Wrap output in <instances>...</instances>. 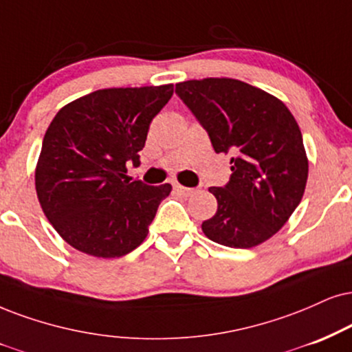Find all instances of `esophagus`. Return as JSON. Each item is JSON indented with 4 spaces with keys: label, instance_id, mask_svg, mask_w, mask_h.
Wrapping results in <instances>:
<instances>
[{
    "label": "esophagus",
    "instance_id": "34e87169",
    "mask_svg": "<svg viewBox=\"0 0 352 352\" xmlns=\"http://www.w3.org/2000/svg\"><path fill=\"white\" fill-rule=\"evenodd\" d=\"M175 189H176V192L179 194V196H184V197H189V196H192V194H196V189L184 188V186H181V184H176Z\"/></svg>",
    "mask_w": 352,
    "mask_h": 352
}]
</instances>
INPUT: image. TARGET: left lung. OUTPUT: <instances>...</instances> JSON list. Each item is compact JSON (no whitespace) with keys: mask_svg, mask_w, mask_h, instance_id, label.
<instances>
[{"mask_svg":"<svg viewBox=\"0 0 352 352\" xmlns=\"http://www.w3.org/2000/svg\"><path fill=\"white\" fill-rule=\"evenodd\" d=\"M177 96L209 133L215 153L232 155V177L210 188L215 215L202 223L209 240L253 248L274 236L300 204L309 177L302 132L280 99L233 78L176 85Z\"/></svg>","mask_w":352,"mask_h":352,"instance_id":"1","label":"left lung"}]
</instances>
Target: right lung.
<instances>
[{
	"label": "right lung",
	"instance_id": "obj_1",
	"mask_svg": "<svg viewBox=\"0 0 352 352\" xmlns=\"http://www.w3.org/2000/svg\"><path fill=\"white\" fill-rule=\"evenodd\" d=\"M173 85L98 89L56 112L36 166L38 202L68 245L94 258H120L140 246L171 184L130 181L153 117Z\"/></svg>",
	"mask_w": 352,
	"mask_h": 352
}]
</instances>
